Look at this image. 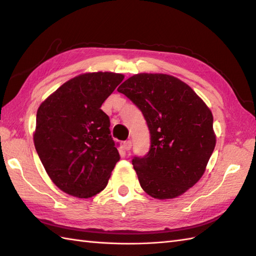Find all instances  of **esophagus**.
<instances>
[{
  "mask_svg": "<svg viewBox=\"0 0 256 256\" xmlns=\"http://www.w3.org/2000/svg\"><path fill=\"white\" fill-rule=\"evenodd\" d=\"M131 148H132V142H131V140H126V142L123 143V150H124L128 152L130 150H131Z\"/></svg>",
  "mask_w": 256,
  "mask_h": 256,
  "instance_id": "34e87169",
  "label": "esophagus"
}]
</instances>
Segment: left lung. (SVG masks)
Here are the masks:
<instances>
[{
    "instance_id": "left-lung-1",
    "label": "left lung",
    "mask_w": 256,
    "mask_h": 256,
    "mask_svg": "<svg viewBox=\"0 0 256 256\" xmlns=\"http://www.w3.org/2000/svg\"><path fill=\"white\" fill-rule=\"evenodd\" d=\"M118 91L142 111L150 133L148 155L132 160L140 187L160 200L182 196L202 177L214 150L210 108L170 74H134Z\"/></svg>"
}]
</instances>
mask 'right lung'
I'll use <instances>...</instances> for the list:
<instances>
[{
	"mask_svg": "<svg viewBox=\"0 0 256 256\" xmlns=\"http://www.w3.org/2000/svg\"><path fill=\"white\" fill-rule=\"evenodd\" d=\"M123 79L122 74L108 72L79 74L38 108L35 148L64 192L90 198L106 187L120 155L101 106Z\"/></svg>",
	"mask_w": 256,
	"mask_h": 256,
	"instance_id": "1",
	"label": "right lung"
}]
</instances>
